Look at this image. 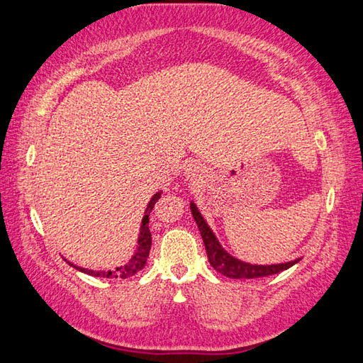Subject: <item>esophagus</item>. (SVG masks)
Masks as SVG:
<instances>
[{"label": "esophagus", "instance_id": "obj_1", "mask_svg": "<svg viewBox=\"0 0 363 363\" xmlns=\"http://www.w3.org/2000/svg\"><path fill=\"white\" fill-rule=\"evenodd\" d=\"M194 169H196V167H194V165H193V164H191V165H189V170H191V172H193Z\"/></svg>", "mask_w": 363, "mask_h": 363}]
</instances>
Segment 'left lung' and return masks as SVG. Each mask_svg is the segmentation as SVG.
<instances>
[{
	"instance_id": "left-lung-1",
	"label": "left lung",
	"mask_w": 363,
	"mask_h": 363,
	"mask_svg": "<svg viewBox=\"0 0 363 363\" xmlns=\"http://www.w3.org/2000/svg\"><path fill=\"white\" fill-rule=\"evenodd\" d=\"M189 207H191V213H193L196 223H198L201 236H203L207 259H209V262L213 269H216L218 273H222V275H225V277L235 278V280H240V278L269 277V275H275V273H280L283 270H288L289 267H293L294 264H298L301 260V259H294V260H291V262L272 264V265H255V264L242 262V260L233 257V255L225 251L220 242H218L217 236L213 235V231L204 220V217L201 216V212L198 211L196 204L191 203L189 204Z\"/></svg>"
}]
</instances>
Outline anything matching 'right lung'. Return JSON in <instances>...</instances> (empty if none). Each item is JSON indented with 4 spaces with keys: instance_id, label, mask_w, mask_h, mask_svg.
Masks as SVG:
<instances>
[{
    "instance_id": "add662e5",
    "label": "right lung",
    "mask_w": 363,
    "mask_h": 363,
    "mask_svg": "<svg viewBox=\"0 0 363 363\" xmlns=\"http://www.w3.org/2000/svg\"><path fill=\"white\" fill-rule=\"evenodd\" d=\"M160 193L162 191H157L156 194L152 196L150 203H147V207L145 211V216H143V220H141V227H140V235H138V246H136V251L132 255V259L128 260L125 265H121L117 267L116 270H88V269H82V267H77L74 264H70V267H74V269L80 270L83 273H86V275H91V277H99V278H128V277H133L135 273H138L143 267L146 265V260L150 257V249H151V231H150V213L154 209V204L157 203L159 198H160Z\"/></svg>"
}]
</instances>
